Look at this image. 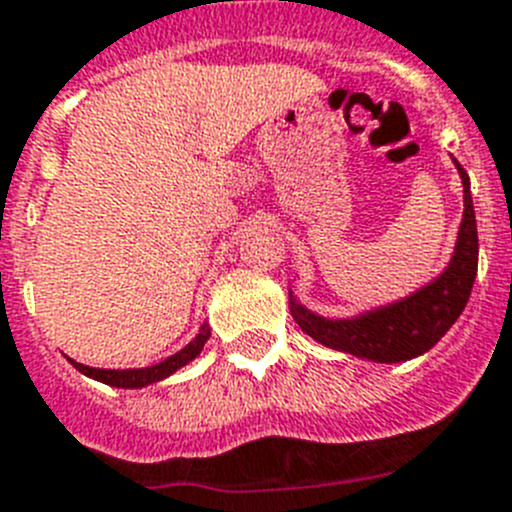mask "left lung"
<instances>
[{"label":"left lung","mask_w":512,"mask_h":512,"mask_svg":"<svg viewBox=\"0 0 512 512\" xmlns=\"http://www.w3.org/2000/svg\"><path fill=\"white\" fill-rule=\"evenodd\" d=\"M454 164L459 169L461 184H464V217H461L454 256L441 277L428 282L405 300L361 312L359 318L346 320L320 318L302 307L289 292L292 318L307 336L328 348L346 351L359 359L379 361V364L415 359L446 336V330L456 323L461 310L467 307L479 259L477 220H474L469 176L461 169L459 161Z\"/></svg>","instance_id":"obj_1"}]
</instances>
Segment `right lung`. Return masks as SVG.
I'll return each mask as SVG.
<instances>
[{
  "mask_svg": "<svg viewBox=\"0 0 512 512\" xmlns=\"http://www.w3.org/2000/svg\"><path fill=\"white\" fill-rule=\"evenodd\" d=\"M207 338H210V328H207L205 323L200 328V333H197V338H194L192 343H187L179 354L169 356V359H164L161 364L146 366V369H94V366H84L74 359L69 361L79 369L81 374H87V377L97 379V382L110 384V387H125V390H138V387H146V384L161 382V379H166L169 374H174L176 369H182L184 364L197 359L202 346L207 343Z\"/></svg>",
  "mask_w": 512,
  "mask_h": 512,
  "instance_id": "obj_1",
  "label": "right lung"
}]
</instances>
